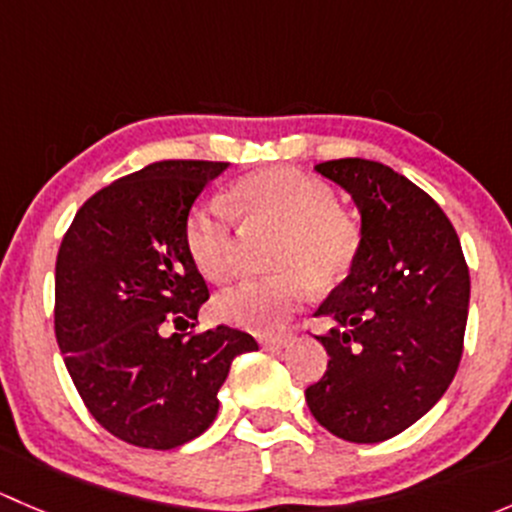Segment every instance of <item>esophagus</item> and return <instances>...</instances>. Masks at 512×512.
Instances as JSON below:
<instances>
[{
  "instance_id": "34e87169",
  "label": "esophagus",
  "mask_w": 512,
  "mask_h": 512,
  "mask_svg": "<svg viewBox=\"0 0 512 512\" xmlns=\"http://www.w3.org/2000/svg\"><path fill=\"white\" fill-rule=\"evenodd\" d=\"M292 334L289 332H277V334H270V337H262L260 344L265 349H285L287 344H292Z\"/></svg>"
}]
</instances>
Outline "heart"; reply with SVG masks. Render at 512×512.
<instances>
[{
  "label": "heart",
  "instance_id": "1",
  "mask_svg": "<svg viewBox=\"0 0 512 512\" xmlns=\"http://www.w3.org/2000/svg\"><path fill=\"white\" fill-rule=\"evenodd\" d=\"M235 212L250 225L280 227L272 250L277 275L245 280L215 299L220 319L242 329L270 332L302 307L312 282L327 289L352 272L361 252V223L337 203L322 178L287 165L242 175L230 193V208L205 200L188 213L185 245L210 280H227L237 270Z\"/></svg>",
  "mask_w": 512,
  "mask_h": 512
}]
</instances>
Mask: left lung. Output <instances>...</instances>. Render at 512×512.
I'll return each instance as SVG.
<instances>
[{"label":"left lung","mask_w":512,"mask_h":512,"mask_svg":"<svg viewBox=\"0 0 512 512\" xmlns=\"http://www.w3.org/2000/svg\"><path fill=\"white\" fill-rule=\"evenodd\" d=\"M361 213L356 265L317 309L329 364L307 386L312 416L334 436L379 443L406 431L453 381L463 354L471 275L441 205L389 165H314Z\"/></svg>","instance_id":"8db88e82"}]
</instances>
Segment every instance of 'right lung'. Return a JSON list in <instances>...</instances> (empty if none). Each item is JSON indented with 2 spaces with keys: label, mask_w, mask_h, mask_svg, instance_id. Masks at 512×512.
<instances>
[{
  "label": "right lung",
  "mask_w": 512,
  "mask_h": 512,
  "mask_svg": "<svg viewBox=\"0 0 512 512\" xmlns=\"http://www.w3.org/2000/svg\"><path fill=\"white\" fill-rule=\"evenodd\" d=\"M227 163L160 160L91 195L56 255L54 329L91 416L121 441L168 451L218 416V391L247 332H185L210 297L185 245L200 190ZM170 328L180 333L169 334Z\"/></svg>",
  "instance_id": "1"
}]
</instances>
